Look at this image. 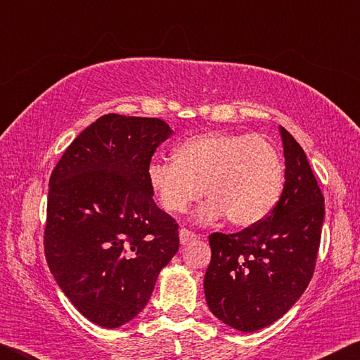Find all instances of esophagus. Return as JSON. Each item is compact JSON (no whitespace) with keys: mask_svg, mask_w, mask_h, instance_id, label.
Segmentation results:
<instances>
[{"mask_svg":"<svg viewBox=\"0 0 360 360\" xmlns=\"http://www.w3.org/2000/svg\"><path fill=\"white\" fill-rule=\"evenodd\" d=\"M195 240H198V235L195 231L188 230V229H181L179 230V241L182 245H187V243H192Z\"/></svg>","mask_w":360,"mask_h":360,"instance_id":"obj_1","label":"esophagus"}]
</instances>
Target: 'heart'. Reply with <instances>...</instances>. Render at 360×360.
Wrapping results in <instances>:
<instances>
[{
  "instance_id": "1",
  "label": "heart",
  "mask_w": 360,
  "mask_h": 360,
  "mask_svg": "<svg viewBox=\"0 0 360 360\" xmlns=\"http://www.w3.org/2000/svg\"><path fill=\"white\" fill-rule=\"evenodd\" d=\"M174 158H154L148 168L158 203L173 214L198 202L205 187L210 202L200 219L225 214L235 227H252L270 214L281 195V157L264 136L212 131L179 144Z\"/></svg>"
}]
</instances>
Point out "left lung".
<instances>
[{
    "label": "left lung",
    "instance_id": "1",
    "mask_svg": "<svg viewBox=\"0 0 360 360\" xmlns=\"http://www.w3.org/2000/svg\"><path fill=\"white\" fill-rule=\"evenodd\" d=\"M285 172L278 203L238 233H211L205 297L211 313L241 332L273 324L311 281L324 222V195L302 146L281 127Z\"/></svg>",
    "mask_w": 360,
    "mask_h": 360
}]
</instances>
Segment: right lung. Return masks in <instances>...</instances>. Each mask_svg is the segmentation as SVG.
<instances>
[{"label":"right lung","mask_w":360,"mask_h":360,"mask_svg":"<svg viewBox=\"0 0 360 360\" xmlns=\"http://www.w3.org/2000/svg\"><path fill=\"white\" fill-rule=\"evenodd\" d=\"M169 135L162 119L101 115L49 179L47 265L77 311L101 327L141 313L179 249V225L155 205L148 179L150 158Z\"/></svg>","instance_id":"1"}]
</instances>
